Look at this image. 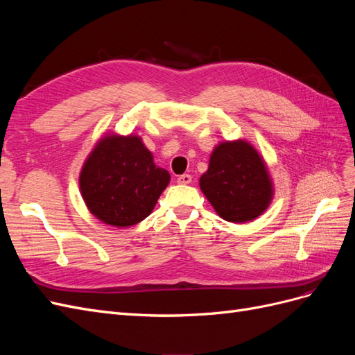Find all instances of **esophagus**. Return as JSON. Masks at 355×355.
<instances>
[{
  "label": "esophagus",
  "instance_id": "obj_1",
  "mask_svg": "<svg viewBox=\"0 0 355 355\" xmlns=\"http://www.w3.org/2000/svg\"><path fill=\"white\" fill-rule=\"evenodd\" d=\"M191 180H192V176H191V175H180V176L178 178V182H179V184H182V185L191 184Z\"/></svg>",
  "mask_w": 355,
  "mask_h": 355
}]
</instances>
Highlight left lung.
Wrapping results in <instances>:
<instances>
[{"label": "left lung", "mask_w": 355, "mask_h": 355, "mask_svg": "<svg viewBox=\"0 0 355 355\" xmlns=\"http://www.w3.org/2000/svg\"><path fill=\"white\" fill-rule=\"evenodd\" d=\"M200 188L219 216L234 223L261 216L274 196L263 158L243 139L213 149Z\"/></svg>", "instance_id": "1"}]
</instances>
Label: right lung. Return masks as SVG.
I'll return each instance as SVG.
<instances>
[{
    "label": "right lung",
    "instance_id": "right-lung-1",
    "mask_svg": "<svg viewBox=\"0 0 355 355\" xmlns=\"http://www.w3.org/2000/svg\"><path fill=\"white\" fill-rule=\"evenodd\" d=\"M170 182L136 135H108L96 144L81 168L80 189L96 218L116 228L142 222Z\"/></svg>",
    "mask_w": 355,
    "mask_h": 355
}]
</instances>
